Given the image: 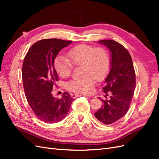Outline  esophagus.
I'll list each match as a JSON object with an SVG mask.
<instances>
[{
    "mask_svg": "<svg viewBox=\"0 0 159 159\" xmlns=\"http://www.w3.org/2000/svg\"><path fill=\"white\" fill-rule=\"evenodd\" d=\"M71 96L72 98H76L79 97V96H80V95L76 94V93H72V94H71Z\"/></svg>",
    "mask_w": 159,
    "mask_h": 159,
    "instance_id": "34e87169",
    "label": "esophagus"
}]
</instances>
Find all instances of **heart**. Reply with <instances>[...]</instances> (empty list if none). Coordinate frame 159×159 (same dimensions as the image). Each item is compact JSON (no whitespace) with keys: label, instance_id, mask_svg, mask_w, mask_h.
Here are the masks:
<instances>
[{"label":"heart","instance_id":"obj_1","mask_svg":"<svg viewBox=\"0 0 159 159\" xmlns=\"http://www.w3.org/2000/svg\"><path fill=\"white\" fill-rule=\"evenodd\" d=\"M68 56L69 58L63 55L56 57L54 65L57 73L62 78H67L71 74L73 64L82 66V75L84 76L70 81L67 86L74 92L91 93L93 91L95 79L102 80L108 74L110 68L108 52L102 47L80 44L70 49Z\"/></svg>","mask_w":159,"mask_h":159}]
</instances>
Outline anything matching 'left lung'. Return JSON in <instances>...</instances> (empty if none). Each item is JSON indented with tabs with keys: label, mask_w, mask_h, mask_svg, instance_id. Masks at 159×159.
I'll return each mask as SVG.
<instances>
[{
	"label": "left lung",
	"mask_w": 159,
	"mask_h": 159,
	"mask_svg": "<svg viewBox=\"0 0 159 159\" xmlns=\"http://www.w3.org/2000/svg\"><path fill=\"white\" fill-rule=\"evenodd\" d=\"M111 52L110 71L105 78L103 91L109 99H99L102 107L94 113L99 121L109 125L117 121L127 112L135 88V72L131 55L125 48L112 40L98 42Z\"/></svg>",
	"instance_id": "1"
}]
</instances>
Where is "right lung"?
<instances>
[{
  "label": "right lung",
  "instance_id": "right-lung-1",
  "mask_svg": "<svg viewBox=\"0 0 159 159\" xmlns=\"http://www.w3.org/2000/svg\"><path fill=\"white\" fill-rule=\"evenodd\" d=\"M71 43L56 38L41 40L31 46L23 62V87L28 103L38 119L45 123H55L64 119L73 102L68 92L62 94L61 99L52 94L58 80L54 60Z\"/></svg>",
  "mask_w": 159,
  "mask_h": 159
}]
</instances>
